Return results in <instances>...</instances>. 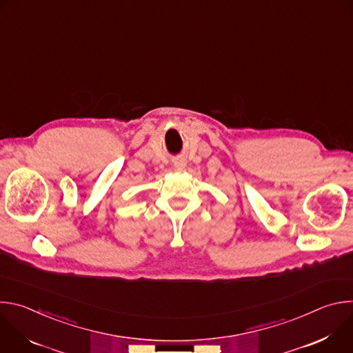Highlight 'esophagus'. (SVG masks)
Listing matches in <instances>:
<instances>
[{"label":"esophagus","instance_id":"obj_1","mask_svg":"<svg viewBox=\"0 0 353 353\" xmlns=\"http://www.w3.org/2000/svg\"><path fill=\"white\" fill-rule=\"evenodd\" d=\"M174 168H176L177 170H183V169L185 168V162H184V159H179V161H176V162H174Z\"/></svg>","mask_w":353,"mask_h":353}]
</instances>
